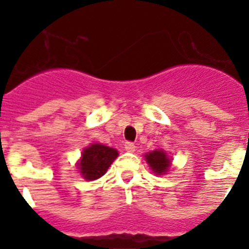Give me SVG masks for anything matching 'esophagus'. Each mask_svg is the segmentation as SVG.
Wrapping results in <instances>:
<instances>
[{"mask_svg":"<svg viewBox=\"0 0 249 249\" xmlns=\"http://www.w3.org/2000/svg\"><path fill=\"white\" fill-rule=\"evenodd\" d=\"M124 149H126L127 152H135L136 151L135 143H132V142H126V143H124Z\"/></svg>","mask_w":249,"mask_h":249,"instance_id":"1","label":"esophagus"}]
</instances>
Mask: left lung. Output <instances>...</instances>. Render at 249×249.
I'll return each mask as SVG.
<instances>
[{"instance_id":"left-lung-1","label":"left lung","mask_w":249,"mask_h":249,"mask_svg":"<svg viewBox=\"0 0 249 249\" xmlns=\"http://www.w3.org/2000/svg\"><path fill=\"white\" fill-rule=\"evenodd\" d=\"M144 158H146V162L156 175H166L167 171L171 167V158H168L166 152L162 151V149L148 152L144 156Z\"/></svg>"}]
</instances>
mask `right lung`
I'll return each mask as SVG.
<instances>
[{
    "label": "right lung",
    "instance_id": "1",
    "mask_svg": "<svg viewBox=\"0 0 249 249\" xmlns=\"http://www.w3.org/2000/svg\"><path fill=\"white\" fill-rule=\"evenodd\" d=\"M117 156V149L101 143H92L83 149L82 157L78 162V169L85 179L94 181L107 172Z\"/></svg>",
    "mask_w": 249,
    "mask_h": 249
}]
</instances>
